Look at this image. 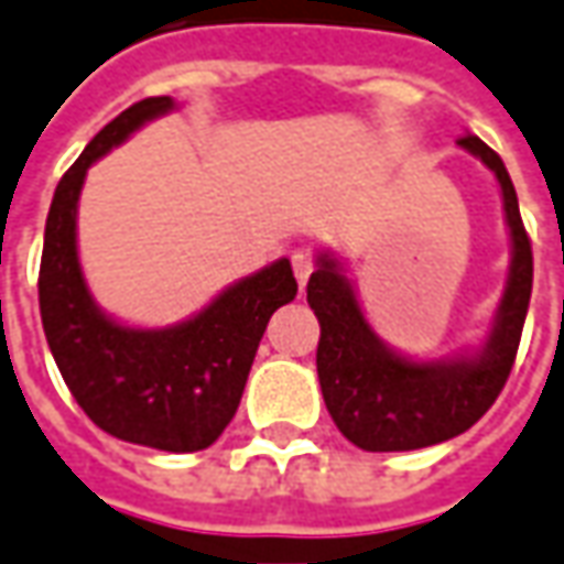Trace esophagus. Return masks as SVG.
Masks as SVG:
<instances>
[{
    "mask_svg": "<svg viewBox=\"0 0 564 564\" xmlns=\"http://www.w3.org/2000/svg\"><path fill=\"white\" fill-rule=\"evenodd\" d=\"M291 270H294V279H297V285H307V279L316 270V257L310 248H297L294 254H291Z\"/></svg>",
    "mask_w": 564,
    "mask_h": 564,
    "instance_id": "1",
    "label": "esophagus"
}]
</instances>
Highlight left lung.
<instances>
[{"label":"left lung","instance_id":"left-lung-1","mask_svg":"<svg viewBox=\"0 0 564 564\" xmlns=\"http://www.w3.org/2000/svg\"><path fill=\"white\" fill-rule=\"evenodd\" d=\"M459 145L494 170L512 232V267L497 323L475 357L415 362L384 347L362 319L341 267L328 254L319 257V270L307 282V304L319 319L316 372L328 415L350 444L369 453L432 447L468 432L500 397L519 354L534 282L531 238L500 154L478 135H463Z\"/></svg>","mask_w":564,"mask_h":564}]
</instances>
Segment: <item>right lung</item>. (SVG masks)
I'll list each match as a JSON object with an SVG mask.
<instances>
[{
	"instance_id": "obj_1",
	"label": "right lung",
	"mask_w": 564,
	"mask_h": 564,
	"mask_svg": "<svg viewBox=\"0 0 564 564\" xmlns=\"http://www.w3.org/2000/svg\"><path fill=\"white\" fill-rule=\"evenodd\" d=\"M170 108V96L130 105L62 176L45 220L40 316L64 384L101 432L139 447L195 453L232 422L257 344L275 310L294 301L297 282L282 257L173 328H127L96 307L77 260V202L86 170Z\"/></svg>"
}]
</instances>
